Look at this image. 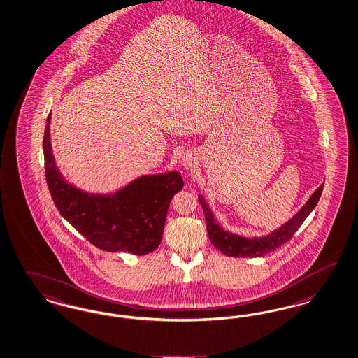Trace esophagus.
<instances>
[{
    "instance_id": "obj_1",
    "label": "esophagus",
    "mask_w": 358,
    "mask_h": 358,
    "mask_svg": "<svg viewBox=\"0 0 358 358\" xmlns=\"http://www.w3.org/2000/svg\"><path fill=\"white\" fill-rule=\"evenodd\" d=\"M196 164H197V161H196V157L192 153H187V155L184 156L182 166L185 168L186 171H193L196 168Z\"/></svg>"
}]
</instances>
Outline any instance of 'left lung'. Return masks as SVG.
Wrapping results in <instances>:
<instances>
[{
  "label": "left lung",
  "instance_id": "left-lung-1",
  "mask_svg": "<svg viewBox=\"0 0 358 358\" xmlns=\"http://www.w3.org/2000/svg\"><path fill=\"white\" fill-rule=\"evenodd\" d=\"M324 184H321L315 193L310 196L306 205L296 213L295 215L288 221L284 223L276 230L264 236H254V238H247V236H241V235L234 234L231 231L224 230L221 227V224L217 222L213 211L209 208V205L205 202V198L199 196V203L202 205L205 220H206V226H208V234H209L210 241L214 245L215 248H218L222 254L227 257H234V258H257V257H263L278 247L282 246L285 242H288L296 230L303 224L306 218L310 214V211L316 208L317 202L321 197Z\"/></svg>",
  "mask_w": 358,
  "mask_h": 358
}]
</instances>
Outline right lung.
Wrapping results in <instances>:
<instances>
[{
  "mask_svg": "<svg viewBox=\"0 0 358 358\" xmlns=\"http://www.w3.org/2000/svg\"><path fill=\"white\" fill-rule=\"evenodd\" d=\"M50 120L43 136L45 173L50 194L63 218L104 251L145 255L160 245L166 213L184 181L178 172L147 174L112 194H90L66 181L57 168L50 141Z\"/></svg>",
  "mask_w": 358,
  "mask_h": 358,
  "instance_id": "obj_1",
  "label": "right lung"
}]
</instances>
